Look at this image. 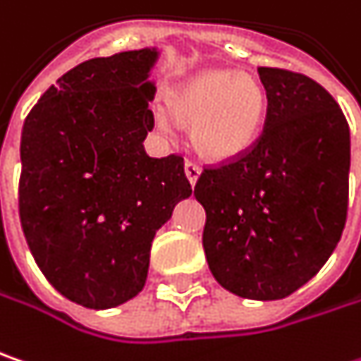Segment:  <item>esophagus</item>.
<instances>
[{
    "label": "esophagus",
    "instance_id": "1",
    "mask_svg": "<svg viewBox=\"0 0 361 361\" xmlns=\"http://www.w3.org/2000/svg\"><path fill=\"white\" fill-rule=\"evenodd\" d=\"M185 174H187L190 185H195L197 178H199V174H201V166H199L197 162H192V160H187V162H185Z\"/></svg>",
    "mask_w": 361,
    "mask_h": 361
}]
</instances>
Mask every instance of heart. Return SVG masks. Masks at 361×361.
<instances>
[{"instance_id":"heart-1","label":"heart","mask_w":361,"mask_h":361,"mask_svg":"<svg viewBox=\"0 0 361 361\" xmlns=\"http://www.w3.org/2000/svg\"><path fill=\"white\" fill-rule=\"evenodd\" d=\"M171 107L180 123L192 126L197 152L213 162H229L258 142L268 95L254 77L205 71L172 93Z\"/></svg>"}]
</instances>
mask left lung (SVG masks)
I'll use <instances>...</instances> for the list:
<instances>
[{
  "instance_id": "left-lung-1",
  "label": "left lung",
  "mask_w": 361,
  "mask_h": 361,
  "mask_svg": "<svg viewBox=\"0 0 361 361\" xmlns=\"http://www.w3.org/2000/svg\"><path fill=\"white\" fill-rule=\"evenodd\" d=\"M268 114L247 152L203 166L195 197L215 280L254 300L293 295L339 242L350 195V126L307 75L260 66Z\"/></svg>"
}]
</instances>
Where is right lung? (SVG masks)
<instances>
[{"instance_id": "right-lung-1", "label": "right lung", "mask_w": 361, "mask_h": 361, "mask_svg": "<svg viewBox=\"0 0 361 361\" xmlns=\"http://www.w3.org/2000/svg\"><path fill=\"white\" fill-rule=\"evenodd\" d=\"M158 52L91 59L48 87L22 128L20 221L46 280L87 309L134 298L156 231L190 189L180 154L150 158Z\"/></svg>"}]
</instances>
